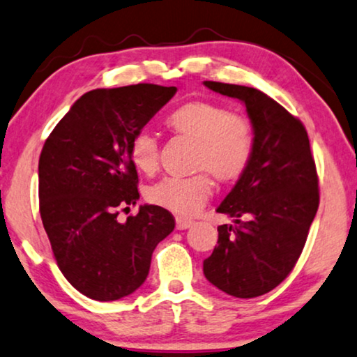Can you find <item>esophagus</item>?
<instances>
[{"mask_svg":"<svg viewBox=\"0 0 357 357\" xmlns=\"http://www.w3.org/2000/svg\"><path fill=\"white\" fill-rule=\"evenodd\" d=\"M175 224H177V229L178 231H185V229H188L190 226H193V221L192 219H187V218H177L175 219Z\"/></svg>","mask_w":357,"mask_h":357,"instance_id":"obj_1","label":"esophagus"}]
</instances>
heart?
I'll return each instance as SVG.
<instances>
[{
    "label": "heart",
    "instance_id": "obj_1",
    "mask_svg": "<svg viewBox=\"0 0 357 357\" xmlns=\"http://www.w3.org/2000/svg\"><path fill=\"white\" fill-rule=\"evenodd\" d=\"M165 123L174 133L198 143L195 169L206 170L192 177H165L151 185L146 198L151 204L178 216H193L213 197V174L219 182L242 177L255 153V128L247 115L231 112L216 100L195 99L178 105ZM130 159L139 172L151 175L159 165V139L141 128L130 141Z\"/></svg>",
    "mask_w": 357,
    "mask_h": 357
}]
</instances>
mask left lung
<instances>
[{
	"instance_id": "left-lung-1",
	"label": "left lung",
	"mask_w": 357,
	"mask_h": 357,
	"mask_svg": "<svg viewBox=\"0 0 357 357\" xmlns=\"http://www.w3.org/2000/svg\"><path fill=\"white\" fill-rule=\"evenodd\" d=\"M204 86L242 100L255 128L252 162L216 209L237 226L218 227V245L203 261L211 284L250 299L281 284L299 260L319 209V175L305 126L284 107L253 87Z\"/></svg>"
}]
</instances>
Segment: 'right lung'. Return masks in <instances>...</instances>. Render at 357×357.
<instances>
[{"label": "right lung", "instance_id": "right-lung-1", "mask_svg": "<svg viewBox=\"0 0 357 357\" xmlns=\"http://www.w3.org/2000/svg\"><path fill=\"white\" fill-rule=\"evenodd\" d=\"M177 87L133 84L94 89L77 99L43 144L38 159L40 218L63 276L89 299L131 294L148 278L151 257L175 227L167 209L139 198L130 159L136 131L172 99Z\"/></svg>", "mask_w": 357, "mask_h": 357}]
</instances>
